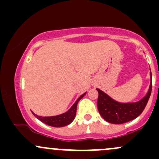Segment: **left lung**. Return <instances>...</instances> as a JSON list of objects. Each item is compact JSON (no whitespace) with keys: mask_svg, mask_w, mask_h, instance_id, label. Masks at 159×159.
<instances>
[{"mask_svg":"<svg viewBox=\"0 0 159 159\" xmlns=\"http://www.w3.org/2000/svg\"><path fill=\"white\" fill-rule=\"evenodd\" d=\"M151 82L146 96L140 101L133 103H120L112 99L109 95L96 89L98 92V109L99 114L105 120L114 124H120L130 121L140 115L146 107L152 92V81L150 72Z\"/></svg>","mask_w":159,"mask_h":159,"instance_id":"obj_1","label":"left lung"}]
</instances>
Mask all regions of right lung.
<instances>
[{
    "mask_svg": "<svg viewBox=\"0 0 159 159\" xmlns=\"http://www.w3.org/2000/svg\"><path fill=\"white\" fill-rule=\"evenodd\" d=\"M86 93L81 95L77 100L76 101L74 104L73 105V106L64 114H59L57 116H52V117H42V116H39L37 114H34L32 112V114H34V116L37 117L39 120H41L42 122L45 123L47 125L52 126V127H64V126L68 125V124H70L71 122L73 120V119L75 118V116H76V107H77L78 102L86 95Z\"/></svg>",
    "mask_w": 159,
    "mask_h": 159,
    "instance_id": "obj_1",
    "label": "right lung"
}]
</instances>
